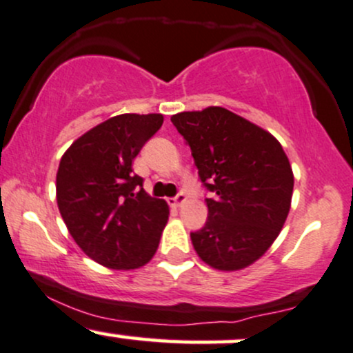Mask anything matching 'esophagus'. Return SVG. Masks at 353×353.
I'll return each mask as SVG.
<instances>
[{
  "label": "esophagus",
  "instance_id": "1",
  "mask_svg": "<svg viewBox=\"0 0 353 353\" xmlns=\"http://www.w3.org/2000/svg\"><path fill=\"white\" fill-rule=\"evenodd\" d=\"M185 201H186V194H183V193H178L175 198H172V200H170V205L175 206V208H180V206L183 205Z\"/></svg>",
  "mask_w": 353,
  "mask_h": 353
}]
</instances>
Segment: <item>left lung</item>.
Here are the masks:
<instances>
[{"label":"left lung","instance_id":"8db88e82","mask_svg":"<svg viewBox=\"0 0 353 353\" xmlns=\"http://www.w3.org/2000/svg\"><path fill=\"white\" fill-rule=\"evenodd\" d=\"M192 147L198 175L213 198L192 243L203 263L239 271L266 252L291 210L294 173L274 135L234 112L211 105L172 115Z\"/></svg>","mask_w":353,"mask_h":353}]
</instances>
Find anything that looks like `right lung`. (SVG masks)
Listing matches in <instances>:
<instances>
[{"label": "right lung", "mask_w": 353, "mask_h": 353, "mask_svg": "<svg viewBox=\"0 0 353 353\" xmlns=\"http://www.w3.org/2000/svg\"><path fill=\"white\" fill-rule=\"evenodd\" d=\"M163 123L161 114H120L64 152L57 208L85 256L109 269H139L153 258L167 226V201L152 198L132 161Z\"/></svg>", "instance_id": "add662e5"}]
</instances>
